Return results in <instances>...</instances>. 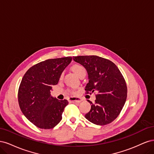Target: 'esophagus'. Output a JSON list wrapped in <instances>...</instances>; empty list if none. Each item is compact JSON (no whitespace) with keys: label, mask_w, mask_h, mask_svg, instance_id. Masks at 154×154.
<instances>
[{"label":"esophagus","mask_w":154,"mask_h":154,"mask_svg":"<svg viewBox=\"0 0 154 154\" xmlns=\"http://www.w3.org/2000/svg\"><path fill=\"white\" fill-rule=\"evenodd\" d=\"M82 101V100L80 97H71L69 98V101L71 102H77V103H80Z\"/></svg>","instance_id":"1"}]
</instances>
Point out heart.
I'll return each instance as SVG.
<instances>
[{"label": "heart", "mask_w": 154, "mask_h": 154, "mask_svg": "<svg viewBox=\"0 0 154 154\" xmlns=\"http://www.w3.org/2000/svg\"><path fill=\"white\" fill-rule=\"evenodd\" d=\"M72 70L73 71V72L78 76H80V74L81 73H82L83 72H85V71L86 72L85 69L82 66H81V65H79V64H74V66H72ZM62 77H63V73L61 74V76H60V78H61ZM69 92L71 93H72V94H74V93H75V92H74V91H73V90L69 91Z\"/></svg>", "instance_id": "b5f03b06"}]
</instances>
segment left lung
<instances>
[{
  "label": "left lung",
  "mask_w": 154,
  "mask_h": 154,
  "mask_svg": "<svg viewBox=\"0 0 154 154\" xmlns=\"http://www.w3.org/2000/svg\"><path fill=\"white\" fill-rule=\"evenodd\" d=\"M73 60L87 70L88 83L85 90L87 94L96 93L94 103L87 100L92 105L85 118L97 125L112 122L127 100V87L122 74L112 62L97 56H78Z\"/></svg>",
  "instance_id": "1"
}]
</instances>
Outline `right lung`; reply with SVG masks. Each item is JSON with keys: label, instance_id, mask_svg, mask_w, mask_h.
Here are the masks:
<instances>
[{"label": "right lung", "instance_id": "right-lung-1", "mask_svg": "<svg viewBox=\"0 0 154 154\" xmlns=\"http://www.w3.org/2000/svg\"><path fill=\"white\" fill-rule=\"evenodd\" d=\"M71 60V57L46 60L30 67L23 76L18 104L26 118L37 127L53 128L62 120L68 101L52 97L51 91Z\"/></svg>", "mask_w": 154, "mask_h": 154}]
</instances>
